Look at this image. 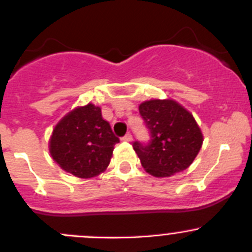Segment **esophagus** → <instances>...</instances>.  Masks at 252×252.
Listing matches in <instances>:
<instances>
[{
	"label": "esophagus",
	"mask_w": 252,
	"mask_h": 252,
	"mask_svg": "<svg viewBox=\"0 0 252 252\" xmlns=\"http://www.w3.org/2000/svg\"><path fill=\"white\" fill-rule=\"evenodd\" d=\"M123 140L124 141H131V140H133V135H131L130 133H126V135L123 136Z\"/></svg>",
	"instance_id": "1"
}]
</instances>
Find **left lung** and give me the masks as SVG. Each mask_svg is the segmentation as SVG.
<instances>
[{"label": "left lung", "mask_w": 252, "mask_h": 252, "mask_svg": "<svg viewBox=\"0 0 252 252\" xmlns=\"http://www.w3.org/2000/svg\"><path fill=\"white\" fill-rule=\"evenodd\" d=\"M150 141H134L142 167L163 178L187 169L202 146V133L192 114L173 100H150L139 106Z\"/></svg>", "instance_id": "left-lung-1"}]
</instances>
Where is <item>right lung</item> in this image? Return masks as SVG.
Returning a JSON list of instances; mask_svg holds the SVG:
<instances>
[{"instance_id":"1","label":"right lung","mask_w":252,"mask_h":252,"mask_svg":"<svg viewBox=\"0 0 252 252\" xmlns=\"http://www.w3.org/2000/svg\"><path fill=\"white\" fill-rule=\"evenodd\" d=\"M117 142L119 139L102 118L101 108L88 103L58 122L51 136L50 154L68 173L93 178L107 168Z\"/></svg>"}]
</instances>
